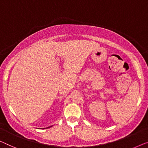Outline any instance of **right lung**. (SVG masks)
I'll return each mask as SVG.
<instances>
[{"instance_id": "add662e5", "label": "right lung", "mask_w": 148, "mask_h": 148, "mask_svg": "<svg viewBox=\"0 0 148 148\" xmlns=\"http://www.w3.org/2000/svg\"><path fill=\"white\" fill-rule=\"evenodd\" d=\"M52 127V126H50V127H46V128H48V127Z\"/></svg>"}]
</instances>
